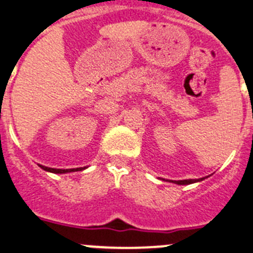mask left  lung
Here are the masks:
<instances>
[{"instance_id": "left-lung-1", "label": "left lung", "mask_w": 253, "mask_h": 253, "mask_svg": "<svg viewBox=\"0 0 253 253\" xmlns=\"http://www.w3.org/2000/svg\"><path fill=\"white\" fill-rule=\"evenodd\" d=\"M196 181H200V180H180V181H172V182H175V184L177 185H189V184H194V182H196Z\"/></svg>"}]
</instances>
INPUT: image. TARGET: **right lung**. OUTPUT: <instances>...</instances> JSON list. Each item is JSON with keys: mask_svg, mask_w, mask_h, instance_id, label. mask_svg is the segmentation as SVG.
<instances>
[{"mask_svg": "<svg viewBox=\"0 0 253 253\" xmlns=\"http://www.w3.org/2000/svg\"><path fill=\"white\" fill-rule=\"evenodd\" d=\"M43 169L49 172H53V173H66V172H72V171H78V169H84L82 167L80 169H50V167H45V166H40Z\"/></svg>", "mask_w": 253, "mask_h": 253, "instance_id": "add662e5", "label": "right lung"}]
</instances>
